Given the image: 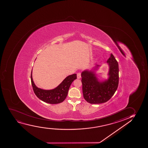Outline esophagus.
Returning <instances> with one entry per match:
<instances>
[{"mask_svg": "<svg viewBox=\"0 0 148 148\" xmlns=\"http://www.w3.org/2000/svg\"><path fill=\"white\" fill-rule=\"evenodd\" d=\"M77 78L78 79L81 78V73H77Z\"/></svg>", "mask_w": 148, "mask_h": 148, "instance_id": "34e87169", "label": "esophagus"}]
</instances>
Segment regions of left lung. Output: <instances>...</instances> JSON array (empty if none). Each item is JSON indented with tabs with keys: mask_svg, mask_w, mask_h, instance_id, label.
Segmentation results:
<instances>
[{
	"mask_svg": "<svg viewBox=\"0 0 148 148\" xmlns=\"http://www.w3.org/2000/svg\"><path fill=\"white\" fill-rule=\"evenodd\" d=\"M109 77L100 82L93 71H85L82 73L83 97L90 104H101L110 99L117 89L119 82V64L112 54L107 60ZM99 66L97 65L96 67Z\"/></svg>",
	"mask_w": 148,
	"mask_h": 148,
	"instance_id": "left-lung-1",
	"label": "left lung"
}]
</instances>
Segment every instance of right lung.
I'll return each mask as SVG.
<instances>
[{"instance_id":"obj_1","label":"right lung","mask_w":148,"mask_h":148,"mask_svg":"<svg viewBox=\"0 0 148 148\" xmlns=\"http://www.w3.org/2000/svg\"><path fill=\"white\" fill-rule=\"evenodd\" d=\"M77 78V74L70 75L66 77L56 88L46 90L36 86L32 80V71L31 75V82L34 94L41 100L51 104H59L65 100L71 83Z\"/></svg>"}]
</instances>
